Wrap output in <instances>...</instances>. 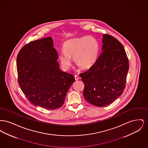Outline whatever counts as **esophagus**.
<instances>
[{"label": "esophagus", "mask_w": 148, "mask_h": 148, "mask_svg": "<svg viewBox=\"0 0 148 148\" xmlns=\"http://www.w3.org/2000/svg\"><path fill=\"white\" fill-rule=\"evenodd\" d=\"M75 79L76 80H77L79 79V76L78 75H75Z\"/></svg>", "instance_id": "1"}]
</instances>
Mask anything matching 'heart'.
<instances>
[{
    "label": "heart",
    "mask_w": 148,
    "mask_h": 148,
    "mask_svg": "<svg viewBox=\"0 0 148 148\" xmlns=\"http://www.w3.org/2000/svg\"><path fill=\"white\" fill-rule=\"evenodd\" d=\"M99 51L98 42L92 36L71 39L64 42L63 50L59 55V60L65 71L70 69L72 56L75 62L82 68H89L97 62Z\"/></svg>",
    "instance_id": "obj_1"
}]
</instances>
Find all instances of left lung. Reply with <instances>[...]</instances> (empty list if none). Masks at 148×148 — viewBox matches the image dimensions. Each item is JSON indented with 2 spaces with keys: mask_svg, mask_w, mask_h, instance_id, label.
<instances>
[{
  "mask_svg": "<svg viewBox=\"0 0 148 148\" xmlns=\"http://www.w3.org/2000/svg\"><path fill=\"white\" fill-rule=\"evenodd\" d=\"M103 36L102 53L88 71L80 74L85 85L84 98L100 107L109 105L122 94L129 68L121 43L108 34Z\"/></svg>",
  "mask_w": 148,
  "mask_h": 148,
  "instance_id": "8db88e82",
  "label": "left lung"
}]
</instances>
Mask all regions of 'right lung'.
Returning <instances> with one entry per match:
<instances>
[{"instance_id": "add662e5", "label": "right lung", "mask_w": 148, "mask_h": 148, "mask_svg": "<svg viewBox=\"0 0 148 148\" xmlns=\"http://www.w3.org/2000/svg\"><path fill=\"white\" fill-rule=\"evenodd\" d=\"M51 37L24 45L16 58L18 83L31 104L54 110L63 105L74 76L60 69Z\"/></svg>"}]
</instances>
